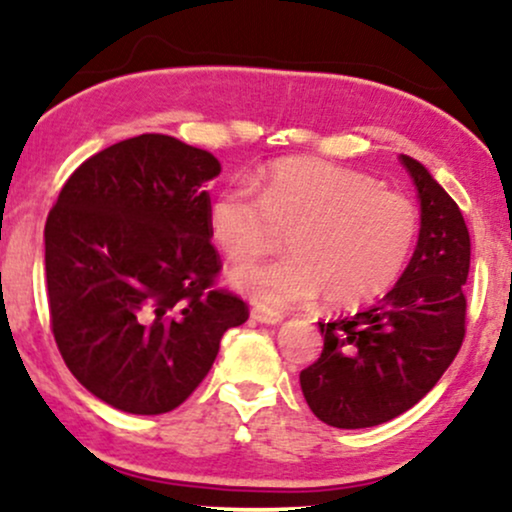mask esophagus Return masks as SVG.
<instances>
[{
    "mask_svg": "<svg viewBox=\"0 0 512 512\" xmlns=\"http://www.w3.org/2000/svg\"><path fill=\"white\" fill-rule=\"evenodd\" d=\"M251 318L258 323H266V326H280L285 321V316L280 311H270V309H254L251 311Z\"/></svg>",
    "mask_w": 512,
    "mask_h": 512,
    "instance_id": "obj_1",
    "label": "esophagus"
}]
</instances>
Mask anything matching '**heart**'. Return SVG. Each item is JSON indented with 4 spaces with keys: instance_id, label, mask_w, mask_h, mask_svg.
<instances>
[{
    "instance_id": "1",
    "label": "heart",
    "mask_w": 512,
    "mask_h": 512,
    "mask_svg": "<svg viewBox=\"0 0 512 512\" xmlns=\"http://www.w3.org/2000/svg\"><path fill=\"white\" fill-rule=\"evenodd\" d=\"M208 232L230 261H249L287 234L292 256L230 270V285L258 306L280 309L323 292L335 309H357L405 273L422 215L371 174L287 158L258 174V191L242 182L215 191Z\"/></svg>"
}]
</instances>
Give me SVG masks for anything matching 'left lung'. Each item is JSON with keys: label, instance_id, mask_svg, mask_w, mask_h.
<instances>
[{"label": "left lung", "instance_id": "8db88e82", "mask_svg": "<svg viewBox=\"0 0 512 512\" xmlns=\"http://www.w3.org/2000/svg\"><path fill=\"white\" fill-rule=\"evenodd\" d=\"M400 160L422 206L417 249L381 302L352 318L318 323L323 352L299 374L306 405L338 429L378 426L417 405L465 338L472 254L465 218L422 162Z\"/></svg>", "mask_w": 512, "mask_h": 512}]
</instances>
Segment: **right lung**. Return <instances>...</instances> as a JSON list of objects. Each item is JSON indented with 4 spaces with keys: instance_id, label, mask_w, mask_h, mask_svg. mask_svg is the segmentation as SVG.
Returning <instances> with one entry per match:
<instances>
[{
    "instance_id": "right-lung-1",
    "label": "right lung",
    "mask_w": 512,
    "mask_h": 512,
    "mask_svg": "<svg viewBox=\"0 0 512 512\" xmlns=\"http://www.w3.org/2000/svg\"><path fill=\"white\" fill-rule=\"evenodd\" d=\"M208 150L141 134L66 179L45 222L52 333L95 398L129 414L172 412L208 376L249 309L213 290Z\"/></svg>"
}]
</instances>
